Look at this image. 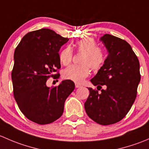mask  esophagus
<instances>
[{
  "mask_svg": "<svg viewBox=\"0 0 149 149\" xmlns=\"http://www.w3.org/2000/svg\"><path fill=\"white\" fill-rule=\"evenodd\" d=\"M75 86H76V88H80V87H81L82 86L79 84H75Z\"/></svg>",
  "mask_w": 149,
  "mask_h": 149,
  "instance_id": "esophagus-1",
  "label": "esophagus"
}]
</instances>
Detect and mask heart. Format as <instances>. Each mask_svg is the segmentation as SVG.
I'll return each instance as SVG.
<instances>
[{
    "label": "heart",
    "mask_w": 149,
    "mask_h": 149,
    "mask_svg": "<svg viewBox=\"0 0 149 149\" xmlns=\"http://www.w3.org/2000/svg\"><path fill=\"white\" fill-rule=\"evenodd\" d=\"M76 47L79 52L84 53L81 61L82 65H72L68 67L63 72V77L75 83H81L84 79L89 76L90 67L94 70L101 68L104 63V55L98 48L94 39L90 37L78 41ZM72 58L73 51L69 47L64 48L59 55L60 61L64 65H68Z\"/></svg>",
    "instance_id": "heart-1"
}]
</instances>
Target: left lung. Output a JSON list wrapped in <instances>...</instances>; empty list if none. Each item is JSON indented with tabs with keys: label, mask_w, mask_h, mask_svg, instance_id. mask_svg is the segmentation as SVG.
<instances>
[{
	"label": "left lung",
	"mask_w": 149,
	"mask_h": 149,
	"mask_svg": "<svg viewBox=\"0 0 149 149\" xmlns=\"http://www.w3.org/2000/svg\"><path fill=\"white\" fill-rule=\"evenodd\" d=\"M100 40L106 47L108 55L91 82L97 86L98 90L104 85L106 88L99 93L88 88L89 95L84 107L91 120L108 125L124 118L134 103L141 80L140 64L125 40L108 34Z\"/></svg>",
	"instance_id": "8db88e82"
}]
</instances>
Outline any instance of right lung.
<instances>
[{
  "label": "right lung",
  "instance_id": "add662e5",
  "mask_svg": "<svg viewBox=\"0 0 149 149\" xmlns=\"http://www.w3.org/2000/svg\"><path fill=\"white\" fill-rule=\"evenodd\" d=\"M69 39L49 29L30 31L24 36L14 52L11 73L13 96L25 117L34 123L45 125L63 113L67 97L74 90L72 81L64 80L49 88L46 81L61 68L59 52Z\"/></svg>",
  "mask_w": 149,
  "mask_h": 149
}]
</instances>
